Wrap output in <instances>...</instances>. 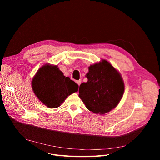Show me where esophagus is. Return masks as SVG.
Here are the masks:
<instances>
[{
  "label": "esophagus",
  "instance_id": "obj_1",
  "mask_svg": "<svg viewBox=\"0 0 160 160\" xmlns=\"http://www.w3.org/2000/svg\"><path fill=\"white\" fill-rule=\"evenodd\" d=\"M76 82H77V83H78V86H80V83H81V82H82V80H77V81Z\"/></svg>",
  "mask_w": 160,
  "mask_h": 160
}]
</instances>
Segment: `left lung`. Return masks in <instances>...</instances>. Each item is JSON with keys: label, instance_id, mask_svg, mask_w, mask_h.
Returning a JSON list of instances; mask_svg holds the SVG:
<instances>
[{"label": "left lung", "instance_id": "1", "mask_svg": "<svg viewBox=\"0 0 160 160\" xmlns=\"http://www.w3.org/2000/svg\"><path fill=\"white\" fill-rule=\"evenodd\" d=\"M88 80L81 83L79 97L88 110L104 114L115 108L121 100L124 84L120 73L105 60L89 67Z\"/></svg>", "mask_w": 160, "mask_h": 160}]
</instances>
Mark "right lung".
<instances>
[{"mask_svg": "<svg viewBox=\"0 0 160 160\" xmlns=\"http://www.w3.org/2000/svg\"><path fill=\"white\" fill-rule=\"evenodd\" d=\"M32 88L40 101L50 108L60 106L65 98L78 91V85L65 77L57 65L45 64L38 71Z\"/></svg>", "mask_w": 160, "mask_h": 160, "instance_id": "1", "label": "right lung"}]
</instances>
